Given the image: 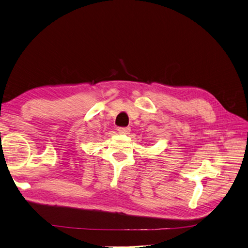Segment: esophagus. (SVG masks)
Listing matches in <instances>:
<instances>
[{
	"label": "esophagus",
	"instance_id": "esophagus-1",
	"mask_svg": "<svg viewBox=\"0 0 248 248\" xmlns=\"http://www.w3.org/2000/svg\"><path fill=\"white\" fill-rule=\"evenodd\" d=\"M117 131H118L119 134H124V135H126V134H130L131 129H130V128H118Z\"/></svg>",
	"mask_w": 248,
	"mask_h": 248
}]
</instances>
